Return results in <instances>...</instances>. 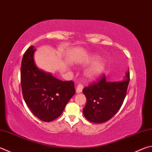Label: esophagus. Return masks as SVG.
<instances>
[{"instance_id": "34e87169", "label": "esophagus", "mask_w": 152, "mask_h": 152, "mask_svg": "<svg viewBox=\"0 0 152 152\" xmlns=\"http://www.w3.org/2000/svg\"><path fill=\"white\" fill-rule=\"evenodd\" d=\"M84 86L82 84H78L76 87V93H81L82 92V90H83Z\"/></svg>"}]
</instances>
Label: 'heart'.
<instances>
[{
	"label": "heart",
	"instance_id": "1",
	"mask_svg": "<svg viewBox=\"0 0 152 152\" xmlns=\"http://www.w3.org/2000/svg\"><path fill=\"white\" fill-rule=\"evenodd\" d=\"M100 56L96 54H90L82 61L84 65L93 64L85 72V75L88 79H95L100 76L106 69V64L103 60H99Z\"/></svg>",
	"mask_w": 152,
	"mask_h": 152
}]
</instances>
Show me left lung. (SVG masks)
Instances as JSON below:
<instances>
[{
    "mask_svg": "<svg viewBox=\"0 0 152 152\" xmlns=\"http://www.w3.org/2000/svg\"><path fill=\"white\" fill-rule=\"evenodd\" d=\"M129 72L122 82H107L103 75L97 82L85 87L82 92L87 102L83 109L84 117L93 123L107 122L116 114L126 98Z\"/></svg>",
    "mask_w": 152,
    "mask_h": 152,
    "instance_id": "obj_1",
    "label": "left lung"
}]
</instances>
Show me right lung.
<instances>
[{
  "label": "right lung",
  "instance_id": "add662e5",
  "mask_svg": "<svg viewBox=\"0 0 152 152\" xmlns=\"http://www.w3.org/2000/svg\"><path fill=\"white\" fill-rule=\"evenodd\" d=\"M36 49L31 46L23 57L20 82L24 100L36 117L49 122L58 118L75 94L73 81H61L38 69L34 60Z\"/></svg>",
  "mask_w": 152,
  "mask_h": 152
}]
</instances>
